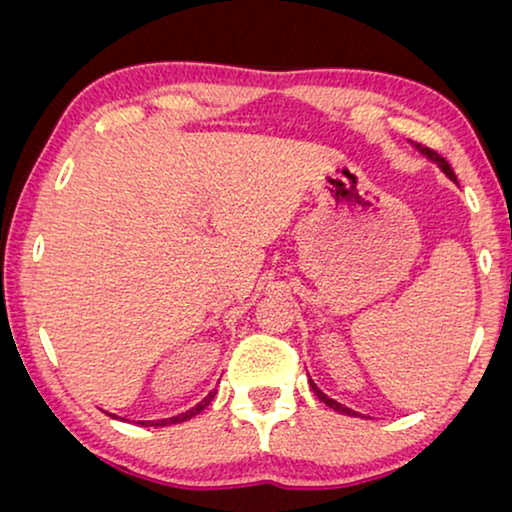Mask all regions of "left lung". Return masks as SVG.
<instances>
[{"label": "left lung", "mask_w": 512, "mask_h": 512, "mask_svg": "<svg viewBox=\"0 0 512 512\" xmlns=\"http://www.w3.org/2000/svg\"><path fill=\"white\" fill-rule=\"evenodd\" d=\"M417 149H419V151H422L426 158H429V160H433V163H436V165L440 167V170H443V172L447 174V177H450L452 181H457V177H454V172H452V167H450V163H447V160H445L443 156H438V153H436V151H433V149H426V146H422V144H417ZM310 387H312V391H314V394H317V396H319V401H321V403H326V405H328V408H333L335 412H340V415H349V417H359V412L349 410V408H347V405H342V403H338V401H333V398H328V396L324 394V391H321V389L317 387V384H314L312 380H310Z\"/></svg>", "instance_id": "1"}]
</instances>
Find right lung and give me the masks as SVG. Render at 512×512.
<instances>
[{"mask_svg":"<svg viewBox=\"0 0 512 512\" xmlns=\"http://www.w3.org/2000/svg\"><path fill=\"white\" fill-rule=\"evenodd\" d=\"M214 394H216V391H209V396L202 398V401H200L198 405H195V408L186 410V412H181V415H177V417H170V419H156V422H137V424H142V426H170V424H181V422H186V419H191V417H195V415H200V412L205 410L209 403H212Z\"/></svg>","mask_w":512,"mask_h":512,"instance_id":"1","label":"right lung"}]
</instances>
